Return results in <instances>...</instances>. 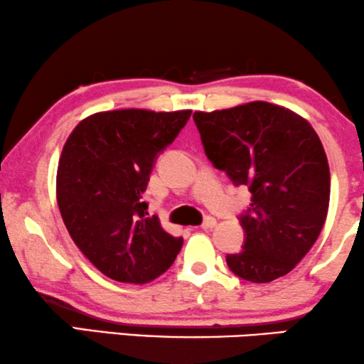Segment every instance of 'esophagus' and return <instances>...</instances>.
Segmentation results:
<instances>
[{"label": "esophagus", "instance_id": "obj_1", "mask_svg": "<svg viewBox=\"0 0 364 364\" xmlns=\"http://www.w3.org/2000/svg\"><path fill=\"white\" fill-rule=\"evenodd\" d=\"M214 226H216V219L211 218V216H208V218L203 221L201 229H206V231H208V229H213Z\"/></svg>", "mask_w": 364, "mask_h": 364}]
</instances>
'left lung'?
I'll return each mask as SVG.
<instances>
[{
  "label": "left lung",
  "instance_id": "obj_1",
  "mask_svg": "<svg viewBox=\"0 0 364 364\" xmlns=\"http://www.w3.org/2000/svg\"><path fill=\"white\" fill-rule=\"evenodd\" d=\"M204 153L252 199L239 214L242 250L228 254L237 277L267 284L289 274L315 244L330 203V168L316 132L269 102L193 115Z\"/></svg>",
  "mask_w": 364,
  "mask_h": 364
}]
</instances>
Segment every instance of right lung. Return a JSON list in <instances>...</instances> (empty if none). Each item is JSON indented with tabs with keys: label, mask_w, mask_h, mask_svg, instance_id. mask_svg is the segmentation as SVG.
Returning <instances> with one entry per match:
<instances>
[{
	"label": "right lung",
	"mask_w": 364,
	"mask_h": 364,
	"mask_svg": "<svg viewBox=\"0 0 364 364\" xmlns=\"http://www.w3.org/2000/svg\"><path fill=\"white\" fill-rule=\"evenodd\" d=\"M191 110L100 112L65 141L58 168L60 216L82 254L117 282L146 284L171 267L183 237L148 218L143 193L158 155Z\"/></svg>",
	"instance_id": "obj_1"
}]
</instances>
